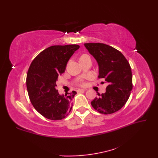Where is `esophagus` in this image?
<instances>
[{"instance_id":"obj_1","label":"esophagus","mask_w":158,"mask_h":158,"mask_svg":"<svg viewBox=\"0 0 158 158\" xmlns=\"http://www.w3.org/2000/svg\"><path fill=\"white\" fill-rule=\"evenodd\" d=\"M86 89H79L78 90H77V92H84V91H86Z\"/></svg>"}]
</instances>
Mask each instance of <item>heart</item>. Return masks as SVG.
I'll list each match as a JSON object with an SVG mask.
<instances>
[{
	"label": "heart",
	"instance_id": "heart-1",
	"mask_svg": "<svg viewBox=\"0 0 158 158\" xmlns=\"http://www.w3.org/2000/svg\"><path fill=\"white\" fill-rule=\"evenodd\" d=\"M83 56H85V55H83ZM81 85H85V83H81Z\"/></svg>",
	"mask_w": 158,
	"mask_h": 158
}]
</instances>
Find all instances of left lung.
I'll return each mask as SVG.
<instances>
[{
  "label": "left lung",
  "instance_id": "obj_1",
  "mask_svg": "<svg viewBox=\"0 0 158 158\" xmlns=\"http://www.w3.org/2000/svg\"><path fill=\"white\" fill-rule=\"evenodd\" d=\"M84 46L96 60L98 79L107 83L105 93L91 102L100 113L108 115L121 109L132 89V74L129 62L118 50L104 43H85ZM103 83V82H102Z\"/></svg>",
  "mask_w": 158,
  "mask_h": 158
}]
</instances>
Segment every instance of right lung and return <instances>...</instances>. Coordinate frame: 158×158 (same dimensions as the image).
<instances>
[{"instance_id": "right-lung-1", "label": "right lung", "mask_w": 158, "mask_h": 158, "mask_svg": "<svg viewBox=\"0 0 158 158\" xmlns=\"http://www.w3.org/2000/svg\"><path fill=\"white\" fill-rule=\"evenodd\" d=\"M79 48L78 45L51 46L40 53L30 66L26 77L29 98L35 109L47 119H62L72 109L77 92L60 94L56 82Z\"/></svg>"}]
</instances>
